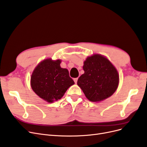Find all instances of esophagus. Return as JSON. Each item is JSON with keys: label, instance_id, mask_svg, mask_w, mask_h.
<instances>
[{"label": "esophagus", "instance_id": "1", "mask_svg": "<svg viewBox=\"0 0 147 147\" xmlns=\"http://www.w3.org/2000/svg\"><path fill=\"white\" fill-rule=\"evenodd\" d=\"M78 78H74V79L75 83H76V84L77 83V81H78Z\"/></svg>", "mask_w": 147, "mask_h": 147}]
</instances>
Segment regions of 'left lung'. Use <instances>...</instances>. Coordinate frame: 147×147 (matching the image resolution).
<instances>
[{"label": "left lung", "mask_w": 147, "mask_h": 147, "mask_svg": "<svg viewBox=\"0 0 147 147\" xmlns=\"http://www.w3.org/2000/svg\"><path fill=\"white\" fill-rule=\"evenodd\" d=\"M83 69L84 74L78 78L77 84L89 100H103L115 92L119 76L107 58L99 54L88 57L84 62Z\"/></svg>", "instance_id": "8db88e82"}]
</instances>
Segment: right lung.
<instances>
[{"label":"right lung","mask_w":147,"mask_h":147,"mask_svg":"<svg viewBox=\"0 0 147 147\" xmlns=\"http://www.w3.org/2000/svg\"><path fill=\"white\" fill-rule=\"evenodd\" d=\"M61 61L48 59L41 61L31 76V86L40 98L48 102L61 99L67 88L74 84L67 69L60 67Z\"/></svg>","instance_id":"right-lung-1"}]
</instances>
